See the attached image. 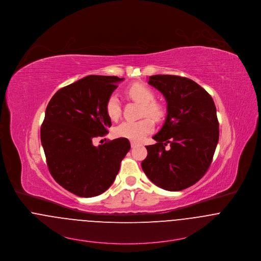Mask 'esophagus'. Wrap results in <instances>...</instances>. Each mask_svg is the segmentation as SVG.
<instances>
[{"label": "esophagus", "instance_id": "34e87169", "mask_svg": "<svg viewBox=\"0 0 261 261\" xmlns=\"http://www.w3.org/2000/svg\"><path fill=\"white\" fill-rule=\"evenodd\" d=\"M130 145H132V147H136V146L138 145V143H137V142H130Z\"/></svg>", "mask_w": 261, "mask_h": 261}]
</instances>
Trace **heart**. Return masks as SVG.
<instances>
[{"label": "heart", "instance_id": "b5f03b06", "mask_svg": "<svg viewBox=\"0 0 261 261\" xmlns=\"http://www.w3.org/2000/svg\"><path fill=\"white\" fill-rule=\"evenodd\" d=\"M126 93L134 100L142 105V117L147 116L154 120H160L163 118L164 110L161 105L154 102L155 95L148 87L142 84H134L127 89ZM106 111L110 119L113 120L119 119L121 110L118 95L114 94L109 96L106 103ZM153 127L152 120L148 118L137 121L124 120L115 128L114 134L118 138L141 142L147 135L152 133Z\"/></svg>", "mask_w": 261, "mask_h": 261}]
</instances>
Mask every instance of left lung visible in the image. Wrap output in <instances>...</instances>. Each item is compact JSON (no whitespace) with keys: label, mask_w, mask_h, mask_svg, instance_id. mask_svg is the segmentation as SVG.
Returning a JSON list of instances; mask_svg holds the SVG:
<instances>
[{"label":"left lung","mask_w":261,"mask_h":261,"mask_svg":"<svg viewBox=\"0 0 261 261\" xmlns=\"http://www.w3.org/2000/svg\"><path fill=\"white\" fill-rule=\"evenodd\" d=\"M148 84L166 97L167 115L161 130L152 137L156 143L145 146L147 156L142 161V170L164 190H186L205 174L213 162L219 138L214 99L184 76L155 74L149 76Z\"/></svg>","instance_id":"8db88e82"}]
</instances>
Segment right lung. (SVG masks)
<instances>
[{
	"instance_id": "obj_1",
	"label": "right lung",
	"mask_w": 261,
	"mask_h": 261,
	"mask_svg": "<svg viewBox=\"0 0 261 261\" xmlns=\"http://www.w3.org/2000/svg\"><path fill=\"white\" fill-rule=\"evenodd\" d=\"M123 77L88 75L59 90L50 98L41 126V142L48 170L64 189L81 197L108 190L130 148L119 138L95 146V138L109 134V96Z\"/></svg>"
}]
</instances>
